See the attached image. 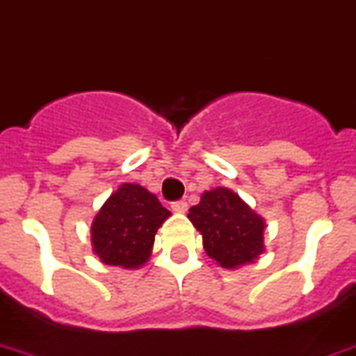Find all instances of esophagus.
<instances>
[{
  "instance_id": "1",
  "label": "esophagus",
  "mask_w": 356,
  "mask_h": 356,
  "mask_svg": "<svg viewBox=\"0 0 356 356\" xmlns=\"http://www.w3.org/2000/svg\"><path fill=\"white\" fill-rule=\"evenodd\" d=\"M172 210L173 212L184 213L188 210V203L186 201H175V203H172Z\"/></svg>"
}]
</instances>
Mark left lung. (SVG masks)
Listing matches in <instances>:
<instances>
[{"label": "left lung", "instance_id": "8db88e82", "mask_svg": "<svg viewBox=\"0 0 356 356\" xmlns=\"http://www.w3.org/2000/svg\"><path fill=\"white\" fill-rule=\"evenodd\" d=\"M188 219L203 236V247L225 268L252 263L263 254L265 219L228 188H216L201 195L190 208Z\"/></svg>", "mask_w": 356, "mask_h": 356}]
</instances>
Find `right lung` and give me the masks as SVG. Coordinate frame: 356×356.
Returning a JSON list of instances; mask_svg holds the SVG:
<instances>
[{"mask_svg":"<svg viewBox=\"0 0 356 356\" xmlns=\"http://www.w3.org/2000/svg\"><path fill=\"white\" fill-rule=\"evenodd\" d=\"M170 216L146 188L120 184L93 219V252L100 261L113 267H143L152 256L155 234Z\"/></svg>","mask_w":356,"mask_h":356,"instance_id":"obj_1","label":"right lung"}]
</instances>
